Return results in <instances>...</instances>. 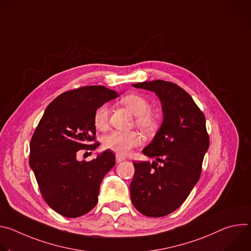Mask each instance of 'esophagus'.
Returning a JSON list of instances; mask_svg holds the SVG:
<instances>
[{
  "label": "esophagus",
  "instance_id": "1",
  "mask_svg": "<svg viewBox=\"0 0 251 251\" xmlns=\"http://www.w3.org/2000/svg\"><path fill=\"white\" fill-rule=\"evenodd\" d=\"M125 160V157H123V156H120V155H116V162L117 163H121V162H123Z\"/></svg>",
  "mask_w": 251,
  "mask_h": 251
}]
</instances>
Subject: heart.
Instances as JSON below:
<instances>
[{
	"label": "heart",
	"mask_w": 251,
	"mask_h": 251,
	"mask_svg": "<svg viewBox=\"0 0 251 251\" xmlns=\"http://www.w3.org/2000/svg\"><path fill=\"white\" fill-rule=\"evenodd\" d=\"M120 102L136 115L137 126L146 133L156 130L158 120L155 114L150 110L149 101L139 94H128L120 99ZM109 105L103 103L98 106L93 114V123L99 130H104L108 126ZM104 146L118 155H127L133 148L142 143L140 134L136 131L121 132L113 131L104 138Z\"/></svg>",
	"instance_id": "obj_1"
}]
</instances>
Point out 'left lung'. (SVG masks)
<instances>
[{"label": "left lung", "instance_id": "8db88e82", "mask_svg": "<svg viewBox=\"0 0 251 251\" xmlns=\"http://www.w3.org/2000/svg\"><path fill=\"white\" fill-rule=\"evenodd\" d=\"M132 85L155 92L164 118L152 142L143 149L153 163H133L131 201L144 216L161 218L180 207L199 181L209 146L205 118L192 96L173 82Z\"/></svg>", "mask_w": 251, "mask_h": 251}]
</instances>
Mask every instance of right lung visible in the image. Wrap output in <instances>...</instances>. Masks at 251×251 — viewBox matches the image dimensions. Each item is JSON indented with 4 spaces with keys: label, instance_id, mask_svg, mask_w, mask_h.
Here are the masks:
<instances>
[{
    "label": "right lung",
    "instance_id": "right-lung-1",
    "mask_svg": "<svg viewBox=\"0 0 251 251\" xmlns=\"http://www.w3.org/2000/svg\"><path fill=\"white\" fill-rule=\"evenodd\" d=\"M119 94L102 85L83 86L57 96L31 137L29 167L47 203L66 218L89 212L98 201L100 184L115 165L106 150L89 162L78 161L80 150H95L93 114L98 106Z\"/></svg>",
    "mask_w": 251,
    "mask_h": 251
}]
</instances>
